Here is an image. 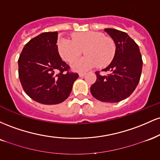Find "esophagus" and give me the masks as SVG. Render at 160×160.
<instances>
[{"label": "esophagus", "instance_id": "34e87169", "mask_svg": "<svg viewBox=\"0 0 160 160\" xmlns=\"http://www.w3.org/2000/svg\"><path fill=\"white\" fill-rule=\"evenodd\" d=\"M86 75V73H79V76L80 77V78H82V77H84Z\"/></svg>", "mask_w": 160, "mask_h": 160}]
</instances>
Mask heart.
Wrapping results in <instances>:
<instances>
[{
    "mask_svg": "<svg viewBox=\"0 0 160 160\" xmlns=\"http://www.w3.org/2000/svg\"><path fill=\"white\" fill-rule=\"evenodd\" d=\"M72 40L61 38L57 42V49L62 59L67 62L74 61L84 51L86 56L76 60L71 65L74 71H86L97 65L99 68H104L114 58L115 42L102 33H76L72 35Z\"/></svg>",
    "mask_w": 160,
    "mask_h": 160,
    "instance_id": "b5f03b06",
    "label": "heart"
}]
</instances>
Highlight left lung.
Returning <instances> with one entry per match:
<instances>
[{"instance_id": "obj_1", "label": "left lung", "mask_w": 160, "mask_h": 160, "mask_svg": "<svg viewBox=\"0 0 160 160\" xmlns=\"http://www.w3.org/2000/svg\"><path fill=\"white\" fill-rule=\"evenodd\" d=\"M116 44V54L106 68L109 74H99L91 86L92 96L103 102L116 103L128 98L135 89L142 71V58L136 43L126 34L113 28H104Z\"/></svg>"}]
</instances>
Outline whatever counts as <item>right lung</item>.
<instances>
[{
	"instance_id": "obj_1",
	"label": "right lung",
	"mask_w": 160,
	"mask_h": 160,
	"mask_svg": "<svg viewBox=\"0 0 160 160\" xmlns=\"http://www.w3.org/2000/svg\"><path fill=\"white\" fill-rule=\"evenodd\" d=\"M58 32H44L32 38L20 54L19 78L25 93L37 102L57 104L71 94L79 78L68 72L57 49Z\"/></svg>"
}]
</instances>
